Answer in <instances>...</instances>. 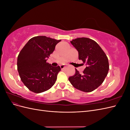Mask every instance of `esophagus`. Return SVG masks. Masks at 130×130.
<instances>
[{
	"label": "esophagus",
	"mask_w": 130,
	"mask_h": 130,
	"mask_svg": "<svg viewBox=\"0 0 130 130\" xmlns=\"http://www.w3.org/2000/svg\"><path fill=\"white\" fill-rule=\"evenodd\" d=\"M60 67H61V68L62 69H63L64 67H65V65H64V64H62V65H61L60 66Z\"/></svg>",
	"instance_id": "1"
}]
</instances>
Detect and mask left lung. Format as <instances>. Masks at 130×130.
Wrapping results in <instances>:
<instances>
[{"label": "left lung", "instance_id": "obj_1", "mask_svg": "<svg viewBox=\"0 0 130 130\" xmlns=\"http://www.w3.org/2000/svg\"><path fill=\"white\" fill-rule=\"evenodd\" d=\"M78 53V59L86 65L83 74L75 69L69 77L74 87L81 91L90 92L104 82L109 70L108 58L98 43L91 39L80 37L70 41Z\"/></svg>", "mask_w": 130, "mask_h": 130}]
</instances>
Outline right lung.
<instances>
[{
    "instance_id": "add662e5",
    "label": "right lung",
    "mask_w": 130,
    "mask_h": 130,
    "mask_svg": "<svg viewBox=\"0 0 130 130\" xmlns=\"http://www.w3.org/2000/svg\"><path fill=\"white\" fill-rule=\"evenodd\" d=\"M61 40L40 36L31 38L17 58V69L23 83L31 91L40 93L52 88L57 79L60 66L46 62Z\"/></svg>"
}]
</instances>
